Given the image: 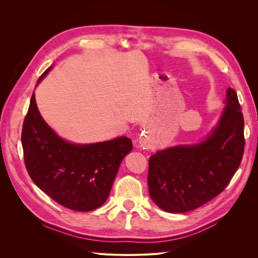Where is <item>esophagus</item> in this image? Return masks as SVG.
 <instances>
[{
    "label": "esophagus",
    "instance_id": "34e87169",
    "mask_svg": "<svg viewBox=\"0 0 258 258\" xmlns=\"http://www.w3.org/2000/svg\"><path fill=\"white\" fill-rule=\"evenodd\" d=\"M138 145H139L140 147L144 148V150H145V148H148V146H150V142H148L147 137H146V136L140 137L139 140H138Z\"/></svg>",
    "mask_w": 258,
    "mask_h": 258
}]
</instances>
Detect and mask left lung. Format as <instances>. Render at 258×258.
Masks as SVG:
<instances>
[{
	"label": "left lung",
	"instance_id": "1",
	"mask_svg": "<svg viewBox=\"0 0 258 258\" xmlns=\"http://www.w3.org/2000/svg\"><path fill=\"white\" fill-rule=\"evenodd\" d=\"M226 106L205 141L159 151L148 160V191L169 213L195 210L220 195L238 170L244 152V119L237 92L228 88Z\"/></svg>",
	"mask_w": 258,
	"mask_h": 258
}]
</instances>
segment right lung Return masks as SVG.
<instances>
[{"instance_id":"add662e5","label":"right lung","mask_w":258,"mask_h":258,"mask_svg":"<svg viewBox=\"0 0 258 258\" xmlns=\"http://www.w3.org/2000/svg\"><path fill=\"white\" fill-rule=\"evenodd\" d=\"M21 143L27 171L38 188L59 205L81 212L104 204L123 157L132 150L127 137L83 145L64 141L43 119L34 93L23 120Z\"/></svg>"}]
</instances>
